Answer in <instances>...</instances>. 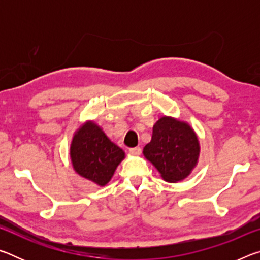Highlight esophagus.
Wrapping results in <instances>:
<instances>
[{
    "instance_id": "esophagus-1",
    "label": "esophagus",
    "mask_w": 260,
    "mask_h": 260,
    "mask_svg": "<svg viewBox=\"0 0 260 260\" xmlns=\"http://www.w3.org/2000/svg\"><path fill=\"white\" fill-rule=\"evenodd\" d=\"M141 148L140 147H134V148H129V152L132 155H140L141 153Z\"/></svg>"
}]
</instances>
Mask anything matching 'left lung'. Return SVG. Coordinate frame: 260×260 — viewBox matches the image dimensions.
<instances>
[{"label": "left lung", "mask_w": 260, "mask_h": 260, "mask_svg": "<svg viewBox=\"0 0 260 260\" xmlns=\"http://www.w3.org/2000/svg\"><path fill=\"white\" fill-rule=\"evenodd\" d=\"M200 143L190 126L173 118L162 117L152 128V138L143 155L169 182L180 181L195 167Z\"/></svg>", "instance_id": "8db88e82"}]
</instances>
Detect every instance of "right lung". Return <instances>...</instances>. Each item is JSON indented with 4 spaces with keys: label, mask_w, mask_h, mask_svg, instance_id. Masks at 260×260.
<instances>
[{
    "label": "right lung",
    "mask_w": 260,
    "mask_h": 260,
    "mask_svg": "<svg viewBox=\"0 0 260 260\" xmlns=\"http://www.w3.org/2000/svg\"><path fill=\"white\" fill-rule=\"evenodd\" d=\"M71 159L74 170L81 177L105 186L125 153L94 122L80 127L72 140Z\"/></svg>",
    "instance_id": "right-lung-1"
}]
</instances>
